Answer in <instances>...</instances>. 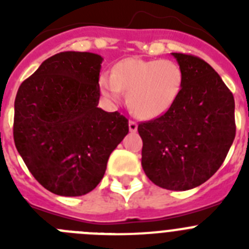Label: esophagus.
Returning <instances> with one entry per match:
<instances>
[{
    "instance_id": "1",
    "label": "esophagus",
    "mask_w": 249,
    "mask_h": 249,
    "mask_svg": "<svg viewBox=\"0 0 249 249\" xmlns=\"http://www.w3.org/2000/svg\"><path fill=\"white\" fill-rule=\"evenodd\" d=\"M137 127H138V124L135 122V121H129V123H128L129 132H136L137 131Z\"/></svg>"
}]
</instances>
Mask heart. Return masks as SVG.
I'll list each match as a JSON object with an SVG mask.
<instances>
[{
  "instance_id": "1",
  "label": "heart",
  "mask_w": 249,
  "mask_h": 249,
  "mask_svg": "<svg viewBox=\"0 0 249 249\" xmlns=\"http://www.w3.org/2000/svg\"><path fill=\"white\" fill-rule=\"evenodd\" d=\"M182 67L172 59H122L98 78L101 93L109 102H120L128 91V106L140 118L152 120L172 108L183 89Z\"/></svg>"
}]
</instances>
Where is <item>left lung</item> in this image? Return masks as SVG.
I'll use <instances>...</instances> for the list:
<instances>
[{
    "label": "left lung",
    "mask_w": 249,
    "mask_h": 249,
    "mask_svg": "<svg viewBox=\"0 0 249 249\" xmlns=\"http://www.w3.org/2000/svg\"><path fill=\"white\" fill-rule=\"evenodd\" d=\"M183 71V89L163 116L138 124L147 177L169 191H187L210 179L236 136L234 98L203 59L172 53Z\"/></svg>",
    "instance_id": "obj_1"
}]
</instances>
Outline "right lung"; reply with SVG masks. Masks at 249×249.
<instances>
[{
  "instance_id": "add662e5",
  "label": "right lung",
  "mask_w": 249,
  "mask_h": 249,
  "mask_svg": "<svg viewBox=\"0 0 249 249\" xmlns=\"http://www.w3.org/2000/svg\"><path fill=\"white\" fill-rule=\"evenodd\" d=\"M103 58L66 51L50 57L23 81L15 100L13 138L38 183L58 196L94 190L128 120L98 108Z\"/></svg>"
}]
</instances>
